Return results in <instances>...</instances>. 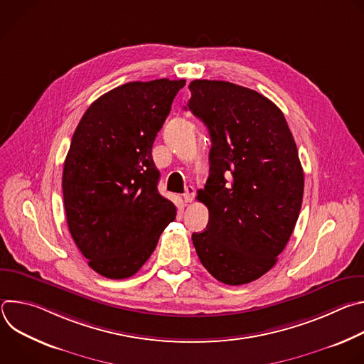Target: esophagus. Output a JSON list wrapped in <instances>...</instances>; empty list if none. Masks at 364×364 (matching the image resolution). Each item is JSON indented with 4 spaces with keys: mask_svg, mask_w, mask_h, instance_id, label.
I'll return each instance as SVG.
<instances>
[{
    "mask_svg": "<svg viewBox=\"0 0 364 364\" xmlns=\"http://www.w3.org/2000/svg\"><path fill=\"white\" fill-rule=\"evenodd\" d=\"M183 197H184V201H186V203H191L193 198H194V188H193V187H187L186 191H184V194H183Z\"/></svg>",
    "mask_w": 364,
    "mask_h": 364,
    "instance_id": "esophagus-1",
    "label": "esophagus"
}]
</instances>
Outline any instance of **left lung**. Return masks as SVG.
Instances as JSON below:
<instances>
[{"instance_id": "1", "label": "left lung", "mask_w": 364, "mask_h": 364, "mask_svg": "<svg viewBox=\"0 0 364 364\" xmlns=\"http://www.w3.org/2000/svg\"><path fill=\"white\" fill-rule=\"evenodd\" d=\"M190 109L209 129L210 176L198 200L209 209L191 239L201 265L228 285L267 274L299 216L304 171L282 111L256 90L193 80Z\"/></svg>"}]
</instances>
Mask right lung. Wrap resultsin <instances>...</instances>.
<instances>
[{"label": "right lung", "instance_id": "1", "mask_svg": "<svg viewBox=\"0 0 364 364\" xmlns=\"http://www.w3.org/2000/svg\"><path fill=\"white\" fill-rule=\"evenodd\" d=\"M184 79L129 82L97 97L82 117L65 160L70 235L89 267L129 278L148 261L176 205L159 193L152 144Z\"/></svg>", "mask_w": 364, "mask_h": 364}]
</instances>
